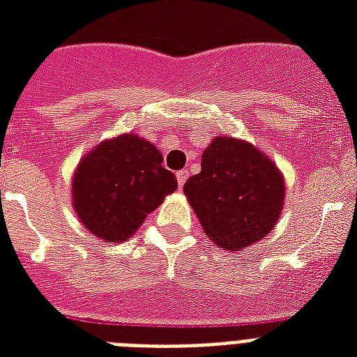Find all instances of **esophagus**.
<instances>
[{"instance_id":"34e87169","label":"esophagus","mask_w":357,"mask_h":357,"mask_svg":"<svg viewBox=\"0 0 357 357\" xmlns=\"http://www.w3.org/2000/svg\"><path fill=\"white\" fill-rule=\"evenodd\" d=\"M176 178H178L179 187H183L185 181H187V178H189V172H187V170H179V172L176 174Z\"/></svg>"}]
</instances>
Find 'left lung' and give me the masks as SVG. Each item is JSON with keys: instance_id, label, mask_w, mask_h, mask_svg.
<instances>
[{"instance_id": "left-lung-1", "label": "left lung", "mask_w": 357, "mask_h": 357, "mask_svg": "<svg viewBox=\"0 0 357 357\" xmlns=\"http://www.w3.org/2000/svg\"><path fill=\"white\" fill-rule=\"evenodd\" d=\"M183 192L207 238L237 252L276 228L285 204V178L248 140L220 135L202 155V170Z\"/></svg>"}]
</instances>
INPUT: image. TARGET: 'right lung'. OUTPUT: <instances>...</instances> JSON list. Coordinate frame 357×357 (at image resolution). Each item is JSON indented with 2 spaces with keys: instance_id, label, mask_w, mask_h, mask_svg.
Wrapping results in <instances>:
<instances>
[{
  "instance_id": "add662e5",
  "label": "right lung",
  "mask_w": 357,
  "mask_h": 357,
  "mask_svg": "<svg viewBox=\"0 0 357 357\" xmlns=\"http://www.w3.org/2000/svg\"><path fill=\"white\" fill-rule=\"evenodd\" d=\"M176 189L159 148L137 133L98 142L77 162L70 187L81 224L107 244L129 241Z\"/></svg>"
}]
</instances>
